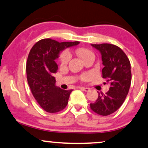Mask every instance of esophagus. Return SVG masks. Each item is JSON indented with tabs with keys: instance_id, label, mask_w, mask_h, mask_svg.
I'll return each instance as SVG.
<instances>
[{
	"instance_id": "1",
	"label": "esophagus",
	"mask_w": 148,
	"mask_h": 148,
	"mask_svg": "<svg viewBox=\"0 0 148 148\" xmlns=\"http://www.w3.org/2000/svg\"><path fill=\"white\" fill-rule=\"evenodd\" d=\"M79 88H81L82 90L86 91V92H88V91L90 90V88H85V87H80Z\"/></svg>"
}]
</instances>
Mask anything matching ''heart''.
Returning <instances> with one entry per match:
<instances>
[{
  "mask_svg": "<svg viewBox=\"0 0 148 148\" xmlns=\"http://www.w3.org/2000/svg\"><path fill=\"white\" fill-rule=\"evenodd\" d=\"M76 53L77 56L83 60L84 62L86 60L90 57H94V54L91 51L86 48H79L76 50ZM70 59V54L68 51H63L60 54L59 61L61 65H65L68 63ZM86 77V76H85Z\"/></svg>",
  "mask_w": 148,
  "mask_h": 148,
  "instance_id": "obj_1",
  "label": "heart"
}]
</instances>
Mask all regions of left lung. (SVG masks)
I'll list each match as a JSON object with an SVG mask.
<instances>
[{
	"label": "left lung",
	"mask_w": 148,
	"mask_h": 148,
	"mask_svg": "<svg viewBox=\"0 0 148 148\" xmlns=\"http://www.w3.org/2000/svg\"><path fill=\"white\" fill-rule=\"evenodd\" d=\"M91 45L101 53L102 77L107 79L110 86L106 94L99 93L97 99L90 106L97 114L107 116L121 107L128 93L132 79L130 62L125 53L116 45Z\"/></svg>",
	"instance_id": "obj_1"
}]
</instances>
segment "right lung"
<instances>
[{
  "instance_id": "1",
  "label": "right lung",
  "mask_w": 148,
  "mask_h": 148,
  "mask_svg": "<svg viewBox=\"0 0 148 148\" xmlns=\"http://www.w3.org/2000/svg\"><path fill=\"white\" fill-rule=\"evenodd\" d=\"M79 43L58 42L46 38L36 42L31 49L26 65L27 82L34 98L47 112H58L67 106L72 90H63L56 86L53 75L58 67L55 60L64 49Z\"/></svg>"
}]
</instances>
